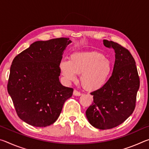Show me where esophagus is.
<instances>
[{"instance_id":"esophagus-1","label":"esophagus","mask_w":149,"mask_h":149,"mask_svg":"<svg viewBox=\"0 0 149 149\" xmlns=\"http://www.w3.org/2000/svg\"><path fill=\"white\" fill-rule=\"evenodd\" d=\"M73 94H74V96H80L81 95V93L79 91H78L77 90H74V93H73Z\"/></svg>"}]
</instances>
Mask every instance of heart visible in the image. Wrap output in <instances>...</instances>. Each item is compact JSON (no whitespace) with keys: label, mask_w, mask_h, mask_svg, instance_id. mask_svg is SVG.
<instances>
[{"label":"heart","mask_w":149,"mask_h":149,"mask_svg":"<svg viewBox=\"0 0 149 149\" xmlns=\"http://www.w3.org/2000/svg\"><path fill=\"white\" fill-rule=\"evenodd\" d=\"M112 64L101 53L97 52H76L70 56L69 60L60 63V70L67 82L74 81L80 74V82L88 91L101 88L112 72Z\"/></svg>","instance_id":"1"}]
</instances>
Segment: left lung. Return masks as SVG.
Segmentation results:
<instances>
[{"label":"left lung","mask_w":149,"mask_h":149,"mask_svg":"<svg viewBox=\"0 0 149 149\" xmlns=\"http://www.w3.org/2000/svg\"><path fill=\"white\" fill-rule=\"evenodd\" d=\"M103 44L116 53L112 74L101 88L91 93L93 102L85 113L93 127L109 130L132 114L140 81L135 61L129 50L112 41L103 40Z\"/></svg>","instance_id":"1"}]
</instances>
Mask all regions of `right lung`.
Returning <instances> with one entry per match:
<instances>
[{
    "label": "right lung",
    "mask_w": 149,
    "mask_h": 149,
    "mask_svg": "<svg viewBox=\"0 0 149 149\" xmlns=\"http://www.w3.org/2000/svg\"><path fill=\"white\" fill-rule=\"evenodd\" d=\"M69 38L39 41L12 61L7 85L18 117L35 127L56 122L74 89L59 81L62 54Z\"/></svg>",
    "instance_id": "right-lung-1"
}]
</instances>
